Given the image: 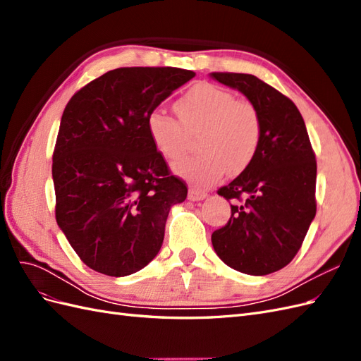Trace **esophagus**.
Masks as SVG:
<instances>
[{"label":"esophagus","instance_id":"1","mask_svg":"<svg viewBox=\"0 0 361 361\" xmlns=\"http://www.w3.org/2000/svg\"><path fill=\"white\" fill-rule=\"evenodd\" d=\"M206 195H207V192H206V191L199 190V188H194V187H191V188H190V191H188V199H190V200H192V202L203 200V199H206Z\"/></svg>","mask_w":361,"mask_h":361}]
</instances>
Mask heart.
<instances>
[{"label": "heart", "mask_w": 361, "mask_h": 361, "mask_svg": "<svg viewBox=\"0 0 361 361\" xmlns=\"http://www.w3.org/2000/svg\"><path fill=\"white\" fill-rule=\"evenodd\" d=\"M179 120L154 110L146 120L147 134L158 154L167 161L187 152L191 137L200 135L202 152L173 166L178 176L197 185H211L231 169L245 170L255 159L262 138V118L253 102L221 87L202 82L174 102Z\"/></svg>", "instance_id": "obj_1"}]
</instances>
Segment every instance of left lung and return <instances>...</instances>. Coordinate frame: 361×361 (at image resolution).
I'll return each mask as SVG.
<instances>
[{
  "label": "left lung",
  "instance_id": "8db88e82",
  "mask_svg": "<svg viewBox=\"0 0 361 361\" xmlns=\"http://www.w3.org/2000/svg\"><path fill=\"white\" fill-rule=\"evenodd\" d=\"M244 93L262 118V138L250 166L218 194L232 202L212 245L226 265L250 276L285 268L298 253L316 215V158L301 113L288 96L255 75L212 72Z\"/></svg>",
  "mask_w": 361,
  "mask_h": 361
}]
</instances>
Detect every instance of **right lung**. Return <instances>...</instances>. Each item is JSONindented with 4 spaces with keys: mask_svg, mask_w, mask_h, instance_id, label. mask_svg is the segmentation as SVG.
Returning <instances> with one entry per match:
<instances>
[{
    "mask_svg": "<svg viewBox=\"0 0 361 361\" xmlns=\"http://www.w3.org/2000/svg\"><path fill=\"white\" fill-rule=\"evenodd\" d=\"M194 76L179 68H118L64 108L52 154L56 220L101 274L145 268L162 245L170 207L187 199V183L152 145L146 120Z\"/></svg>",
    "mask_w": 361,
    "mask_h": 361,
    "instance_id": "1",
    "label": "right lung"
}]
</instances>
